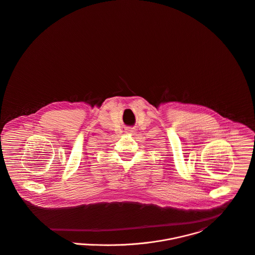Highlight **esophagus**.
<instances>
[{
  "instance_id": "obj_1",
  "label": "esophagus",
  "mask_w": 255,
  "mask_h": 255,
  "mask_svg": "<svg viewBox=\"0 0 255 255\" xmlns=\"http://www.w3.org/2000/svg\"><path fill=\"white\" fill-rule=\"evenodd\" d=\"M125 133L126 134H129V135H134L136 133L135 131V128H131V127H128L125 129Z\"/></svg>"
}]
</instances>
